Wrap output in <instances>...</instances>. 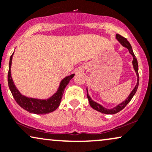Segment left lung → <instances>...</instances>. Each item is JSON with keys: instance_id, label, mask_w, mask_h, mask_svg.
Wrapping results in <instances>:
<instances>
[{"instance_id": "1", "label": "left lung", "mask_w": 152, "mask_h": 152, "mask_svg": "<svg viewBox=\"0 0 152 152\" xmlns=\"http://www.w3.org/2000/svg\"><path fill=\"white\" fill-rule=\"evenodd\" d=\"M116 39L118 41V42L121 43L122 46H123L124 47H125V48H126L127 49L129 50V53L132 54V56H133L132 64H133L134 69V71H135L136 74H137V85H136L135 87H134V88L132 90V91L131 92L129 96L127 97V99H126V100L124 101V102L121 103V104H118L116 107H114L113 109H106V108L104 107V106L101 105V104H98V103H96V102H94V101L91 99V98L89 96V95H88V89L86 88L87 98H88V102H89L90 106H91L94 109L96 110V111H99V112L103 113V114H116V113L119 112L120 111H121V110L123 109L124 108L125 106H126L127 104L130 102V101L132 100V99L133 98L134 94H136V92H137V91L138 86H139V71H138L139 70V67H138V62H137V58H136L135 55H134V53L133 52V50H132V46H131L129 42L127 41L126 38H124L123 36H121V35L116 34Z\"/></svg>"}]
</instances>
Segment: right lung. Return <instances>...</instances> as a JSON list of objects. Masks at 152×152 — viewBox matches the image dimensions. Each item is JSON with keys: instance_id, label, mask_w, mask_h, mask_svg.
<instances>
[{"instance_id": "obj_1", "label": "right lung", "mask_w": 152, "mask_h": 152, "mask_svg": "<svg viewBox=\"0 0 152 152\" xmlns=\"http://www.w3.org/2000/svg\"><path fill=\"white\" fill-rule=\"evenodd\" d=\"M13 55V53L10 56V58L9 69H8V83L12 95H13V98L15 99L17 104L23 109L26 110L28 112L32 113V114H46L55 111L60 105L64 89H65L69 82L70 81V80L74 77L75 74H73L70 75V76H66V77L63 78L61 81L57 91L52 96H50V98L47 99L29 98V97L22 95L20 93V91L15 87L14 83L13 81V79H12L10 68H11Z\"/></svg>"}]
</instances>
